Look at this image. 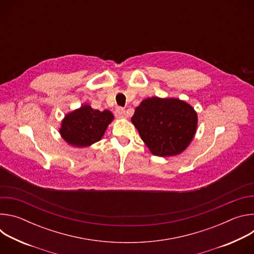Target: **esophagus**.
<instances>
[{
	"instance_id": "1",
	"label": "esophagus",
	"mask_w": 254,
	"mask_h": 254,
	"mask_svg": "<svg viewBox=\"0 0 254 254\" xmlns=\"http://www.w3.org/2000/svg\"><path fill=\"white\" fill-rule=\"evenodd\" d=\"M116 117L118 119H125L126 118V111L124 108H118L116 111Z\"/></svg>"
}]
</instances>
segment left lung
<instances>
[{"instance_id": "8db88e82", "label": "left lung", "mask_w": 254, "mask_h": 254, "mask_svg": "<svg viewBox=\"0 0 254 254\" xmlns=\"http://www.w3.org/2000/svg\"><path fill=\"white\" fill-rule=\"evenodd\" d=\"M131 123L153 155L172 157L189 147L197 130L198 116L184 100L153 96L135 107Z\"/></svg>"}]
</instances>
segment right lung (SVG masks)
Masks as SVG:
<instances>
[{"label": "right lung", "mask_w": 254, "mask_h": 254, "mask_svg": "<svg viewBox=\"0 0 254 254\" xmlns=\"http://www.w3.org/2000/svg\"><path fill=\"white\" fill-rule=\"evenodd\" d=\"M114 120L112 112L93 110L85 103L64 116L59 133L71 147L86 148L101 139Z\"/></svg>", "instance_id": "1"}]
</instances>
